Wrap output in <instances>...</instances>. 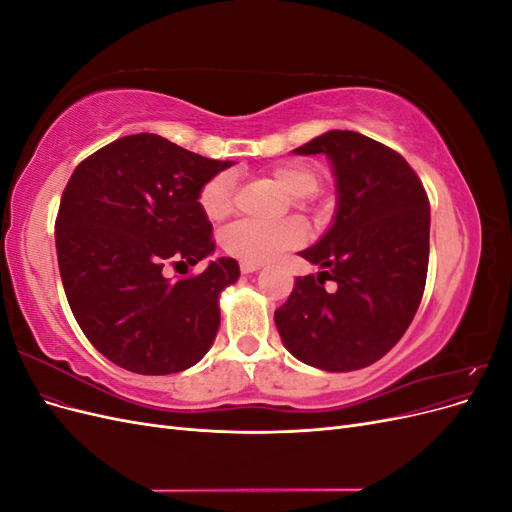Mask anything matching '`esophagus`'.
<instances>
[{
	"label": "esophagus",
	"mask_w": 512,
	"mask_h": 512,
	"mask_svg": "<svg viewBox=\"0 0 512 512\" xmlns=\"http://www.w3.org/2000/svg\"><path fill=\"white\" fill-rule=\"evenodd\" d=\"M262 265H258V262H241L239 265V269H241V273H254V271H258Z\"/></svg>",
	"instance_id": "1"
}]
</instances>
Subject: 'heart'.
I'll use <instances>...</instances> for the list:
<instances>
[{"instance_id": "heart-1", "label": "heart", "mask_w": 512, "mask_h": 512, "mask_svg": "<svg viewBox=\"0 0 512 512\" xmlns=\"http://www.w3.org/2000/svg\"><path fill=\"white\" fill-rule=\"evenodd\" d=\"M271 177L280 183V188L294 200H305L316 196L320 190V175L312 166L303 162H286L271 168ZM237 179L230 170H220L209 177L198 192V205L211 222H220L230 215L235 207ZM303 230L292 222H256L239 220L232 222L222 232L224 252L239 258L241 262L271 260L288 247L299 245Z\"/></svg>"}]
</instances>
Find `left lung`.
I'll list each match as a JSON object with an SVG mask.
<instances>
[{"mask_svg": "<svg viewBox=\"0 0 512 512\" xmlns=\"http://www.w3.org/2000/svg\"><path fill=\"white\" fill-rule=\"evenodd\" d=\"M299 156L333 166L337 211L316 245L299 252L322 271L297 277L275 327L299 361L324 371L363 369L389 352L423 299L429 198L397 151L352 130L324 132ZM334 282L333 289L323 286Z\"/></svg>", "mask_w": 512, "mask_h": 512, "instance_id": "1", "label": "left lung"}]
</instances>
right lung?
<instances>
[{"mask_svg":"<svg viewBox=\"0 0 512 512\" xmlns=\"http://www.w3.org/2000/svg\"><path fill=\"white\" fill-rule=\"evenodd\" d=\"M232 164L143 132L74 168L55 222L59 273L76 322L108 361L166 376L211 348L220 292L239 280L237 260H211L203 273L179 280L164 269H188L213 254L198 192Z\"/></svg>","mask_w":512,"mask_h":512,"instance_id":"right-lung-1","label":"right lung"}]
</instances>
